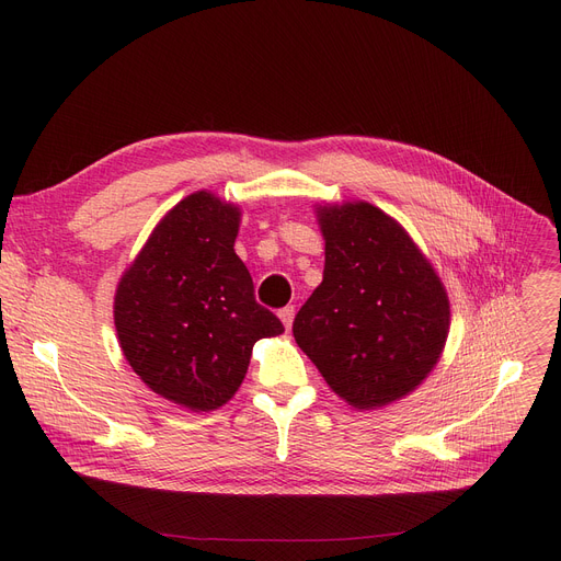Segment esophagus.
I'll list each match as a JSON object with an SVG mask.
<instances>
[{
	"mask_svg": "<svg viewBox=\"0 0 561 561\" xmlns=\"http://www.w3.org/2000/svg\"><path fill=\"white\" fill-rule=\"evenodd\" d=\"M279 318H282V322H284V328H286V330H290V325H293V318H296V309H293V307H284V309H279Z\"/></svg>",
	"mask_w": 561,
	"mask_h": 561,
	"instance_id": "obj_1",
	"label": "esophagus"
}]
</instances>
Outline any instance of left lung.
<instances>
[{"instance_id": "left-lung-1", "label": "left lung", "mask_w": 561, "mask_h": 561, "mask_svg": "<svg viewBox=\"0 0 561 561\" xmlns=\"http://www.w3.org/2000/svg\"><path fill=\"white\" fill-rule=\"evenodd\" d=\"M316 220L325 271L293 336L350 407L368 411L402 400L446 347L448 290L407 229L379 206L316 204Z\"/></svg>"}]
</instances>
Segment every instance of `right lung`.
I'll return each mask as SVG.
<instances>
[{
  "label": "right lung",
  "instance_id": "1",
  "mask_svg": "<svg viewBox=\"0 0 561 561\" xmlns=\"http://www.w3.org/2000/svg\"><path fill=\"white\" fill-rule=\"evenodd\" d=\"M241 206L209 191L176 202L152 229L113 298L123 355L157 396L214 411L243 385L259 339L279 336V318L256 305L233 250Z\"/></svg>",
  "mask_w": 561,
  "mask_h": 561
}]
</instances>
